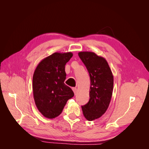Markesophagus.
I'll use <instances>...</instances> for the list:
<instances>
[{
  "label": "esophagus",
  "mask_w": 149,
  "mask_h": 149,
  "mask_svg": "<svg viewBox=\"0 0 149 149\" xmlns=\"http://www.w3.org/2000/svg\"><path fill=\"white\" fill-rule=\"evenodd\" d=\"M72 89H73V91L74 93V95H76V94H77V89H76V88H72Z\"/></svg>",
  "instance_id": "1"
}]
</instances>
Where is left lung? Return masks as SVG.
Listing matches in <instances>:
<instances>
[{
	"mask_svg": "<svg viewBox=\"0 0 149 149\" xmlns=\"http://www.w3.org/2000/svg\"><path fill=\"white\" fill-rule=\"evenodd\" d=\"M78 55L86 67L91 80L89 100L81 107L85 118L91 121L100 118L109 107L114 77L104 58L90 52H81Z\"/></svg>",
	"mask_w": 149,
	"mask_h": 149,
	"instance_id": "left-lung-1",
	"label": "left lung"
}]
</instances>
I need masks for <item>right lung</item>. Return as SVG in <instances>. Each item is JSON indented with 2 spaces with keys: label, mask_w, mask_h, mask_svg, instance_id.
Wrapping results in <instances>:
<instances>
[{
  "label": "right lung",
  "mask_w": 149,
  "mask_h": 149,
  "mask_svg": "<svg viewBox=\"0 0 149 149\" xmlns=\"http://www.w3.org/2000/svg\"><path fill=\"white\" fill-rule=\"evenodd\" d=\"M73 56L71 52H56L40 61L33 76V97L38 111L47 118L59 116L74 93L66 86L65 65Z\"/></svg>",
  "instance_id": "1"
}]
</instances>
